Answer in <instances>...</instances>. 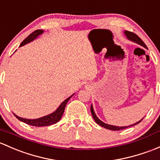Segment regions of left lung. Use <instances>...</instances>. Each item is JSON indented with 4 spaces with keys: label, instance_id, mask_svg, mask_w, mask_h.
Returning a JSON list of instances; mask_svg holds the SVG:
<instances>
[{
    "label": "left lung",
    "instance_id": "8db88e82",
    "mask_svg": "<svg viewBox=\"0 0 160 160\" xmlns=\"http://www.w3.org/2000/svg\"><path fill=\"white\" fill-rule=\"evenodd\" d=\"M124 33H125V35H126V36H127V38H128L129 40H132V41L135 42V43H138V44L141 45V46H142V47H144V48H147V47L146 46V44H145V43H144V42L142 41V40H141L140 38H139V37H138L137 35L136 34V33H132V32H130V31H124ZM90 111H91L92 116H93L94 120H95V122H97V123L98 124V125L101 126V127H104V128H106V129H110V130H120V129H126V128H128V127H132V126L137 125V124L139 123V122H140L142 120V119H143V118H142V120L138 121V122H136V123L132 124V125L128 126V127H116V126L109 125V124H107V123H105V122H102V121L100 120V119H99L98 117H97V115H96L95 112H94V110H93V106H92V105H91V107H90Z\"/></svg>",
    "mask_w": 160,
    "mask_h": 160
}]
</instances>
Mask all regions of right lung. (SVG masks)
Listing matches in <instances>:
<instances>
[{"mask_svg": "<svg viewBox=\"0 0 160 160\" xmlns=\"http://www.w3.org/2000/svg\"><path fill=\"white\" fill-rule=\"evenodd\" d=\"M43 33V30H37V31H33V33H31L26 39L23 40V41L21 43L20 47H22L23 45L27 44V43H30V42L33 41V40L36 39L38 36ZM71 95L70 97H69L68 98L66 99L60 106L56 110L54 111L52 113L49 114L48 116H45V117H40V118L38 119H34V120H30V119H24V118H21V117H18L17 116L16 114H14L15 117L18 119L20 121H22V122H25V123L28 124V125L31 126H33V127H46V126H50V125H53V124L57 123L59 120L61 119L62 116H63V112H64L65 110V107H66L67 102L69 101L70 98H71L73 96Z\"/></svg>", "mask_w": 160, "mask_h": 160, "instance_id": "obj_1", "label": "right lung"}]
</instances>
